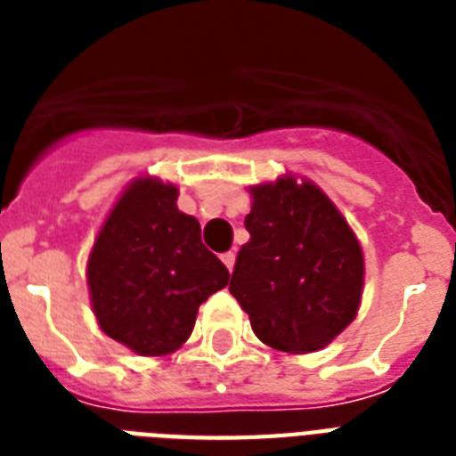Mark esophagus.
Returning a JSON list of instances; mask_svg holds the SVG:
<instances>
[{
	"instance_id": "34e87169",
	"label": "esophagus",
	"mask_w": 456,
	"mask_h": 456,
	"mask_svg": "<svg viewBox=\"0 0 456 456\" xmlns=\"http://www.w3.org/2000/svg\"><path fill=\"white\" fill-rule=\"evenodd\" d=\"M222 263H224V267H227L229 272L234 270V263H236V256L232 253V250H227V253H222Z\"/></svg>"
}]
</instances>
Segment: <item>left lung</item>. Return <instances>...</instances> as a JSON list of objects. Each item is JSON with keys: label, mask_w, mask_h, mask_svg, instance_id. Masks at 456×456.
<instances>
[{"label": "left lung", "mask_w": 456, "mask_h": 456, "mask_svg": "<svg viewBox=\"0 0 456 456\" xmlns=\"http://www.w3.org/2000/svg\"><path fill=\"white\" fill-rule=\"evenodd\" d=\"M248 191L250 239L236 256L229 291L265 346L289 354L322 350L360 310V241L310 179L281 175Z\"/></svg>", "instance_id": "8db88e82"}]
</instances>
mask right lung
Instances as JSON below:
<instances>
[{"label":"right lung","instance_id":"1","mask_svg":"<svg viewBox=\"0 0 456 456\" xmlns=\"http://www.w3.org/2000/svg\"><path fill=\"white\" fill-rule=\"evenodd\" d=\"M177 186L137 177L106 215L87 260L92 310L109 338L163 357L191 336L203 300L229 284L227 267L200 243Z\"/></svg>","mask_w":456,"mask_h":456}]
</instances>
